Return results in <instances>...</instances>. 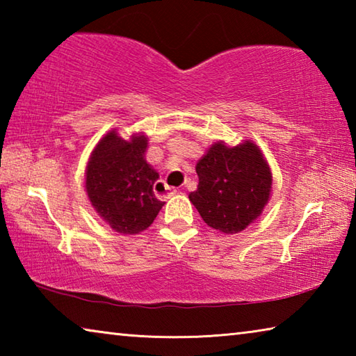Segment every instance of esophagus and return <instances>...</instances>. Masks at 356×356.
Listing matches in <instances>:
<instances>
[{"instance_id":"obj_1","label":"esophagus","mask_w":356,"mask_h":356,"mask_svg":"<svg viewBox=\"0 0 356 356\" xmlns=\"http://www.w3.org/2000/svg\"><path fill=\"white\" fill-rule=\"evenodd\" d=\"M154 191H155V196L160 197V200H168V197L176 195V190L171 188L170 185H166V182H163V180H156L154 185Z\"/></svg>"}]
</instances>
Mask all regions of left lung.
<instances>
[{
    "label": "left lung",
    "mask_w": 356,
    "mask_h": 356,
    "mask_svg": "<svg viewBox=\"0 0 356 356\" xmlns=\"http://www.w3.org/2000/svg\"><path fill=\"white\" fill-rule=\"evenodd\" d=\"M197 190L190 201L210 227L222 234L242 232L264 207L272 191V171L254 143L229 147L212 144L197 161Z\"/></svg>",
    "instance_id": "1"
}]
</instances>
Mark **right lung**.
<instances>
[{"label": "right lung", "instance_id": "1", "mask_svg": "<svg viewBox=\"0 0 356 356\" xmlns=\"http://www.w3.org/2000/svg\"><path fill=\"white\" fill-rule=\"evenodd\" d=\"M146 149L144 135H134L127 141L113 130L99 141L86 166L89 201L122 236L147 229L165 204L154 195L159 172L144 159Z\"/></svg>", "mask_w": 356, "mask_h": 356}]
</instances>
